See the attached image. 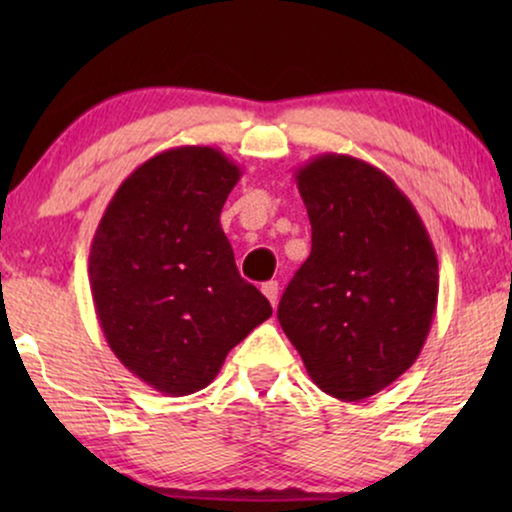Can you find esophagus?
I'll return each instance as SVG.
<instances>
[{"label": "esophagus", "instance_id": "esophagus-1", "mask_svg": "<svg viewBox=\"0 0 512 512\" xmlns=\"http://www.w3.org/2000/svg\"><path fill=\"white\" fill-rule=\"evenodd\" d=\"M261 291H263V296L270 300V305L275 307L277 305V298H279V284L277 282H265Z\"/></svg>", "mask_w": 512, "mask_h": 512}]
</instances>
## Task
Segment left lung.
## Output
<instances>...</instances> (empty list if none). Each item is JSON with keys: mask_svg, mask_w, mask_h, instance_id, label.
I'll use <instances>...</instances> for the list:
<instances>
[{"mask_svg": "<svg viewBox=\"0 0 512 512\" xmlns=\"http://www.w3.org/2000/svg\"><path fill=\"white\" fill-rule=\"evenodd\" d=\"M312 251L279 300V324L328 396L363 401L422 352L438 258L417 209L375 165L324 153L296 170Z\"/></svg>", "mask_w": 512, "mask_h": 512, "instance_id": "left-lung-1", "label": "left lung"}]
</instances>
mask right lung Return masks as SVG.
Segmentation results:
<instances>
[{
    "label": "right lung",
    "instance_id": "1",
    "mask_svg": "<svg viewBox=\"0 0 512 512\" xmlns=\"http://www.w3.org/2000/svg\"><path fill=\"white\" fill-rule=\"evenodd\" d=\"M240 177L212 146L158 153L118 186L90 244L104 338L132 375L165 396L205 389L230 349L272 314L237 272L219 221Z\"/></svg>",
    "mask_w": 512,
    "mask_h": 512
}]
</instances>
